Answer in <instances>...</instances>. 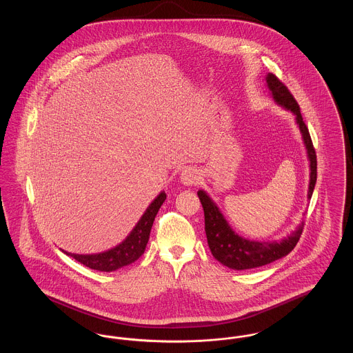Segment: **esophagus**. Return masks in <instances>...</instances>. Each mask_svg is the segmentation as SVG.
Returning <instances> with one entry per match:
<instances>
[{"label": "esophagus", "instance_id": "34e87169", "mask_svg": "<svg viewBox=\"0 0 353 353\" xmlns=\"http://www.w3.org/2000/svg\"><path fill=\"white\" fill-rule=\"evenodd\" d=\"M180 179L184 185H196L200 181V173L197 169L189 167L181 172Z\"/></svg>", "mask_w": 353, "mask_h": 353}]
</instances>
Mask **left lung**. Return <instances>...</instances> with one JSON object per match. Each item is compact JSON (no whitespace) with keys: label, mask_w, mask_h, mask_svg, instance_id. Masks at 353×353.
Returning a JSON list of instances; mask_svg holds the SVG:
<instances>
[{"label":"left lung","mask_w":353,"mask_h":353,"mask_svg":"<svg viewBox=\"0 0 353 353\" xmlns=\"http://www.w3.org/2000/svg\"><path fill=\"white\" fill-rule=\"evenodd\" d=\"M266 83L269 87L270 92L279 105L285 110L291 111L295 119L296 124L299 125L303 141L307 150V156L310 160V186H308V199H311L314 188L316 184V152L312 145V140L308 132L305 123L303 121L301 107L292 94L288 91L285 83H282L274 74L269 72L266 77ZM200 201L203 208L205 216V233L208 238L209 249L213 256L221 262L222 265L228 266L229 269L249 270L261 268L269 265L271 262L282 258L288 252H292L296 246L303 232V222L281 242H259V241H250L242 238L236 234L234 230L229 226L228 221L223 219L222 213L219 212L217 205L212 201V199L206 194V192L199 190L197 192Z\"/></svg>","instance_id":"1"}]
</instances>
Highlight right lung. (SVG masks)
<instances>
[{
    "instance_id": "1",
    "label": "right lung",
    "mask_w": 353,
    "mask_h": 353,
    "mask_svg": "<svg viewBox=\"0 0 353 353\" xmlns=\"http://www.w3.org/2000/svg\"><path fill=\"white\" fill-rule=\"evenodd\" d=\"M165 199L167 194L161 192L147 208L143 217L136 223L134 230L114 249L99 254H71L63 250L62 252L72 256L75 261H78L84 266L98 271L110 272L134 263V261H137L145 252L153 221Z\"/></svg>"
}]
</instances>
